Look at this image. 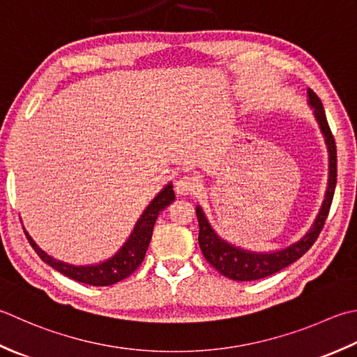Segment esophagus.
Instances as JSON below:
<instances>
[{"instance_id": "esophagus-1", "label": "esophagus", "mask_w": 357, "mask_h": 357, "mask_svg": "<svg viewBox=\"0 0 357 357\" xmlns=\"http://www.w3.org/2000/svg\"><path fill=\"white\" fill-rule=\"evenodd\" d=\"M198 181L190 176V174H185V176L176 181V187L174 188H176L178 195H192L195 190H198Z\"/></svg>"}]
</instances>
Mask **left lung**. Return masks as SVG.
Segmentation results:
<instances>
[{"mask_svg": "<svg viewBox=\"0 0 357 357\" xmlns=\"http://www.w3.org/2000/svg\"><path fill=\"white\" fill-rule=\"evenodd\" d=\"M310 103L314 108V114H316L320 128L325 135V141L328 145V151H330V179H328V188L324 199L322 208L316 218V222L311 227V230L306 234L302 240L292 244V246L286 248L283 250L272 254H252L246 252V250L236 249L230 246L226 241L216 236L208 225L204 213L199 207H197V216L199 222V235L198 243L208 264L222 274L230 280L236 282H250L258 280V278H264L268 275L275 274V272L282 271L283 268L289 266L291 263L298 260L308 249L312 246L314 241L317 240L319 234L322 232L324 225L326 221V216L330 213V207L334 197V188L337 183V151H336V142H334V136L331 132L330 125H328L324 105L320 102L317 94L312 89H308Z\"/></svg>", "mask_w": 357, "mask_h": 357, "instance_id": "left-lung-1", "label": "left lung"}]
</instances>
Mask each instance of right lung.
I'll return each mask as SVG.
<instances>
[{"label": "right lung", "mask_w": 357, "mask_h": 357, "mask_svg": "<svg viewBox=\"0 0 357 357\" xmlns=\"http://www.w3.org/2000/svg\"><path fill=\"white\" fill-rule=\"evenodd\" d=\"M174 201V192L172 185H167L158 197L151 201V204L145 208L141 218L136 222V227L130 235L127 243L123 244V248L119 252L109 258V260L103 261L96 266H73V264H66L54 260L49 255H46L37 244L32 241L29 235L26 234L27 240H29L31 246L33 248L37 255L47 263L49 266H52L55 271L61 272L63 275L73 278L75 282L93 284V286H109L117 282L123 280V278L130 277L135 272L145 258V252L149 249V244L151 240L153 227H155L156 218L160 211L172 204Z\"/></svg>", "instance_id": "obj_1"}]
</instances>
